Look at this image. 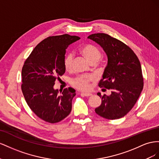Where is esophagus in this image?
I'll return each instance as SVG.
<instances>
[{"label":"esophagus","mask_w":159,"mask_h":159,"mask_svg":"<svg viewBox=\"0 0 159 159\" xmlns=\"http://www.w3.org/2000/svg\"><path fill=\"white\" fill-rule=\"evenodd\" d=\"M81 94L83 95V96L84 97H90L92 96V94L90 93H81Z\"/></svg>","instance_id":"esophagus-1"}]
</instances>
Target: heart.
<instances>
[{"instance_id":"obj_1","label":"heart","mask_w":159,"mask_h":159,"mask_svg":"<svg viewBox=\"0 0 159 159\" xmlns=\"http://www.w3.org/2000/svg\"><path fill=\"white\" fill-rule=\"evenodd\" d=\"M81 54L90 62H97L101 58V52L100 50L93 44H84L80 48ZM73 56L72 54H67L64 58V66L66 70H70L72 66ZM94 79L92 76H81L72 80V84L80 90H87L90 87V82Z\"/></svg>"}]
</instances>
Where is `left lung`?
<instances>
[{
  "label": "left lung",
  "mask_w": 159,
  "mask_h": 159,
  "mask_svg": "<svg viewBox=\"0 0 159 159\" xmlns=\"http://www.w3.org/2000/svg\"><path fill=\"white\" fill-rule=\"evenodd\" d=\"M88 39L99 44L107 56V65L99 87L111 89L110 95L101 93L97 115L107 119L123 117L132 109L143 89L142 69L138 57L120 40L105 33L90 34Z\"/></svg>",
  "instance_id": "left-lung-1"
}]
</instances>
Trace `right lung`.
<instances>
[{
    "label": "right lung",
    "instance_id": "1",
    "mask_svg": "<svg viewBox=\"0 0 159 159\" xmlns=\"http://www.w3.org/2000/svg\"><path fill=\"white\" fill-rule=\"evenodd\" d=\"M80 38L62 34L45 39L38 44L22 69V91L30 109L40 119L56 123L70 114L72 101L76 95L72 88L59 94L54 89L58 76L65 72L66 49Z\"/></svg>",
    "mask_w": 159,
    "mask_h": 159
}]
</instances>
